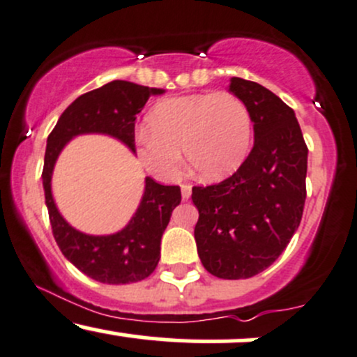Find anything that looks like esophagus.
<instances>
[{"mask_svg":"<svg viewBox=\"0 0 357 357\" xmlns=\"http://www.w3.org/2000/svg\"><path fill=\"white\" fill-rule=\"evenodd\" d=\"M192 195V185H188V183H183L182 185V199L183 200H188Z\"/></svg>","mask_w":357,"mask_h":357,"instance_id":"obj_1","label":"esophagus"}]
</instances>
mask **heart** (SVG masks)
<instances>
[{
    "mask_svg": "<svg viewBox=\"0 0 357 357\" xmlns=\"http://www.w3.org/2000/svg\"><path fill=\"white\" fill-rule=\"evenodd\" d=\"M149 132L137 137V153L150 174L175 180L188 169L204 180H220L245 160L252 140V116L229 91L174 96L157 103L146 116Z\"/></svg>",
    "mask_w": 357,
    "mask_h": 357,
    "instance_id": "b5f03b06",
    "label": "heart"
}]
</instances>
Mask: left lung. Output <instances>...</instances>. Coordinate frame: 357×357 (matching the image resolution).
Listing matches in <instances>:
<instances>
[{"mask_svg": "<svg viewBox=\"0 0 357 357\" xmlns=\"http://www.w3.org/2000/svg\"><path fill=\"white\" fill-rule=\"evenodd\" d=\"M229 91L249 108L254 146L234 175L192 188L194 236L204 267L219 279H249L286 250L303 219L305 145L294 110L266 86L230 78Z\"/></svg>", "mask_w": 357, "mask_h": 357, "instance_id": "left-lung-1", "label": "left lung"}]
</instances>
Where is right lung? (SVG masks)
Segmentation results:
<instances>
[{"mask_svg":"<svg viewBox=\"0 0 357 357\" xmlns=\"http://www.w3.org/2000/svg\"><path fill=\"white\" fill-rule=\"evenodd\" d=\"M160 88H149L125 79L78 96L61 113L48 135L43 165L45 200L53 237L68 261L88 278L103 284H130L149 278L160 261V241L174 208L182 200L178 185H160L145 178V192L135 215L112 236H88L61 217L52 195V175L60 152L73 137L105 133L119 138L135 152V120L146 100L162 95Z\"/></svg>","mask_w":357,"mask_h":357,"instance_id":"add662e5","label":"right lung"}]
</instances>
